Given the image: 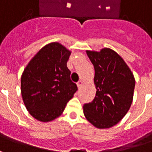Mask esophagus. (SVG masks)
Here are the masks:
<instances>
[{"label": "esophagus", "mask_w": 152, "mask_h": 152, "mask_svg": "<svg viewBox=\"0 0 152 152\" xmlns=\"http://www.w3.org/2000/svg\"><path fill=\"white\" fill-rule=\"evenodd\" d=\"M76 85H77L78 88H80V87L82 86V85H83V81H82V80H79V81L76 83Z\"/></svg>", "instance_id": "obj_1"}]
</instances>
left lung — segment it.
<instances>
[{"mask_svg": "<svg viewBox=\"0 0 152 152\" xmlns=\"http://www.w3.org/2000/svg\"><path fill=\"white\" fill-rule=\"evenodd\" d=\"M86 53L94 67L96 94L93 101L84 104V114L96 128H111L131 107L135 79L124 59L112 49Z\"/></svg>", "mask_w": 152, "mask_h": 152, "instance_id": "obj_1", "label": "left lung"}]
</instances>
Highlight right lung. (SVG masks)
<instances>
[{
    "label": "right lung",
    "mask_w": 152,
    "mask_h": 152,
    "mask_svg": "<svg viewBox=\"0 0 152 152\" xmlns=\"http://www.w3.org/2000/svg\"><path fill=\"white\" fill-rule=\"evenodd\" d=\"M71 51L59 43L42 48L21 76V95L28 113L37 120L49 122L61 115L77 91L66 62Z\"/></svg>",
    "instance_id": "right-lung-1"
}]
</instances>
